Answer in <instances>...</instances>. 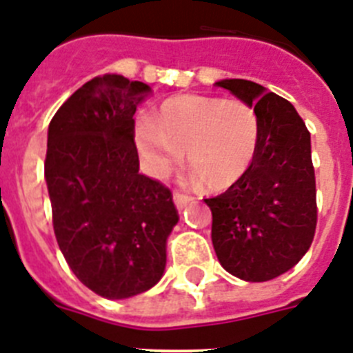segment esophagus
Masks as SVG:
<instances>
[{
	"label": "esophagus",
	"mask_w": 353,
	"mask_h": 353,
	"mask_svg": "<svg viewBox=\"0 0 353 353\" xmlns=\"http://www.w3.org/2000/svg\"><path fill=\"white\" fill-rule=\"evenodd\" d=\"M192 201H194V199H192L190 195L179 194V192H176V194H174V203H176L177 210H183V208H186V206H188V204H190Z\"/></svg>",
	"instance_id": "esophagus-1"
}]
</instances>
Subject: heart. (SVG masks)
<instances>
[{"mask_svg": "<svg viewBox=\"0 0 353 353\" xmlns=\"http://www.w3.org/2000/svg\"><path fill=\"white\" fill-rule=\"evenodd\" d=\"M134 138L147 174L165 177L186 163L208 188H226L250 170L260 143L259 114L242 100L183 94L165 102L154 120L141 114Z\"/></svg>", "mask_w": 353, "mask_h": 353, "instance_id": "obj_1", "label": "heart"}]
</instances>
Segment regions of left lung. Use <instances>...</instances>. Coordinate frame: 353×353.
<instances>
[{"mask_svg":"<svg viewBox=\"0 0 353 353\" xmlns=\"http://www.w3.org/2000/svg\"><path fill=\"white\" fill-rule=\"evenodd\" d=\"M215 85L254 108L260 143L250 170L204 199L213 250L233 276L268 282L294 268L312 244L318 210L310 132L291 102L256 82L224 79Z\"/></svg>","mask_w":353,"mask_h":353,"instance_id":"1","label":"left lung"}]
</instances>
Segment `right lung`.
<instances>
[{
  "label": "right lung",
  "instance_id": "1",
  "mask_svg": "<svg viewBox=\"0 0 353 353\" xmlns=\"http://www.w3.org/2000/svg\"><path fill=\"white\" fill-rule=\"evenodd\" d=\"M149 93L123 75L94 77L48 127L44 179L59 248L75 276L108 300L161 280L179 221L170 190L140 174L132 117Z\"/></svg>",
  "mask_w": 353,
  "mask_h": 353
}]
</instances>
